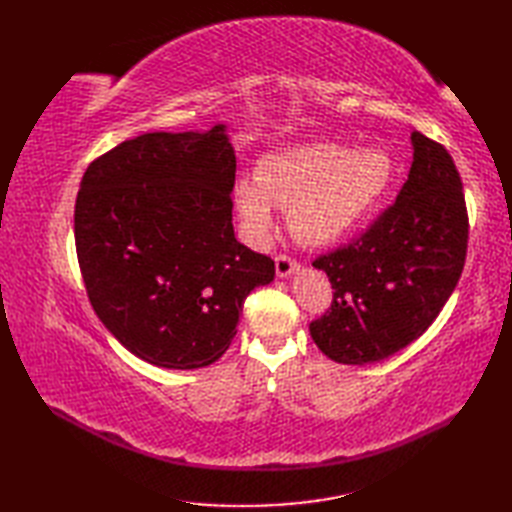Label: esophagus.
Listing matches in <instances>:
<instances>
[{
	"mask_svg": "<svg viewBox=\"0 0 512 512\" xmlns=\"http://www.w3.org/2000/svg\"><path fill=\"white\" fill-rule=\"evenodd\" d=\"M275 270H277V277H279V279H286V277H290L292 273H297L299 264L295 262V259H290V257H286V255H277V257H275Z\"/></svg>",
	"mask_w": 512,
	"mask_h": 512,
	"instance_id": "obj_1",
	"label": "esophagus"
}]
</instances>
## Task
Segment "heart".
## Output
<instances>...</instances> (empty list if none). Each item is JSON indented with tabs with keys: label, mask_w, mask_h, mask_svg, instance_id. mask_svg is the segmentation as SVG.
<instances>
[{
	"label": "heart",
	"mask_w": 512,
	"mask_h": 512,
	"mask_svg": "<svg viewBox=\"0 0 512 512\" xmlns=\"http://www.w3.org/2000/svg\"><path fill=\"white\" fill-rule=\"evenodd\" d=\"M394 176V160L378 147L303 143L259 158L255 182L239 180L233 187V204L250 242L273 237L275 203L290 209V231L299 242L328 248L374 215Z\"/></svg>",
	"instance_id": "heart-1"
}]
</instances>
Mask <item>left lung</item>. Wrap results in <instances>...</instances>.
<instances>
[{
    "mask_svg": "<svg viewBox=\"0 0 512 512\" xmlns=\"http://www.w3.org/2000/svg\"><path fill=\"white\" fill-rule=\"evenodd\" d=\"M413 160L396 204L354 244L319 257L334 299L310 323L343 365L385 361L436 321L464 268L469 217L460 173L442 145L411 132Z\"/></svg>",
    "mask_w": 512,
    "mask_h": 512,
    "instance_id": "8db88e82",
    "label": "left lung"
}]
</instances>
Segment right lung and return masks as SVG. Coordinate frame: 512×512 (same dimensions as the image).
I'll use <instances>...</instances> for the list:
<instances>
[{
	"label": "right lung",
	"mask_w": 512,
	"mask_h": 512,
	"mask_svg": "<svg viewBox=\"0 0 512 512\" xmlns=\"http://www.w3.org/2000/svg\"><path fill=\"white\" fill-rule=\"evenodd\" d=\"M235 149L209 132H151L94 160L74 209L76 255L96 317L143 361L215 363L250 290L275 262L233 231Z\"/></svg>",
	"instance_id": "1"
}]
</instances>
